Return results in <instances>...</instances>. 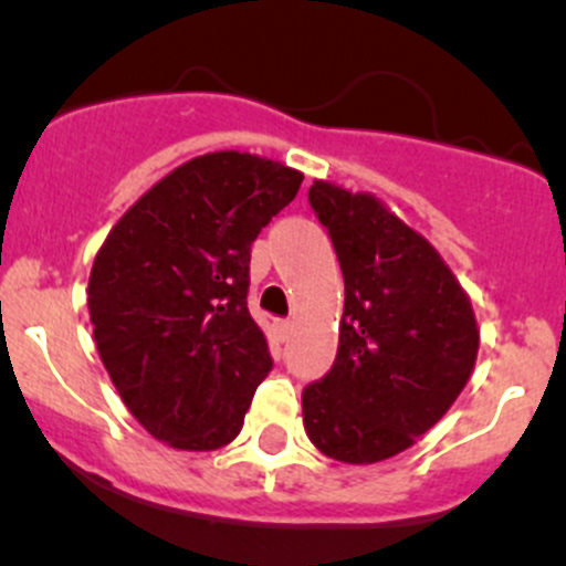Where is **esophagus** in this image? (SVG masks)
Returning <instances> with one entry per match:
<instances>
[{
	"mask_svg": "<svg viewBox=\"0 0 566 566\" xmlns=\"http://www.w3.org/2000/svg\"><path fill=\"white\" fill-rule=\"evenodd\" d=\"M291 329H294V324H291V322H275V335H277V340H281V343L289 340Z\"/></svg>",
	"mask_w": 566,
	"mask_h": 566,
	"instance_id": "1",
	"label": "esophagus"
}]
</instances>
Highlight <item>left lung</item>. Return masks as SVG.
<instances>
[{
  "label": "left lung",
  "instance_id": "1",
  "mask_svg": "<svg viewBox=\"0 0 566 566\" xmlns=\"http://www.w3.org/2000/svg\"><path fill=\"white\" fill-rule=\"evenodd\" d=\"M307 198L335 244L346 305L335 365L302 392L305 433L326 458L378 463L450 411L480 329L433 244L376 196L316 179Z\"/></svg>",
  "mask_w": 566,
  "mask_h": 566
}]
</instances>
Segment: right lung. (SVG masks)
<instances>
[{"label":"right lung","mask_w":566,"mask_h":566,"mask_svg":"<svg viewBox=\"0 0 566 566\" xmlns=\"http://www.w3.org/2000/svg\"><path fill=\"white\" fill-rule=\"evenodd\" d=\"M302 179L250 153L193 157L97 250L86 291L97 352L127 411L174 450L234 441L272 370L248 311L250 248Z\"/></svg>","instance_id":"add662e5"}]
</instances>
